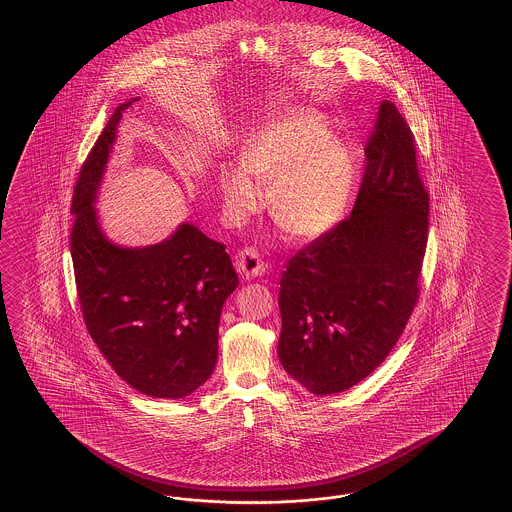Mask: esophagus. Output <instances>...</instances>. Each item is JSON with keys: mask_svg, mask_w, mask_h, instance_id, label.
I'll list each match as a JSON object with an SVG mask.
<instances>
[{"mask_svg": "<svg viewBox=\"0 0 512 512\" xmlns=\"http://www.w3.org/2000/svg\"><path fill=\"white\" fill-rule=\"evenodd\" d=\"M236 270L244 279L261 278L266 272V264L263 263L257 249L246 248L236 255Z\"/></svg>", "mask_w": 512, "mask_h": 512, "instance_id": "34e87169", "label": "esophagus"}]
</instances>
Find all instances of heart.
Masks as SVG:
<instances>
[{"label":"heart","instance_id":"obj_1","mask_svg":"<svg viewBox=\"0 0 512 512\" xmlns=\"http://www.w3.org/2000/svg\"><path fill=\"white\" fill-rule=\"evenodd\" d=\"M272 189V216L300 240H315L340 223L353 195L355 161L319 114L291 110L268 118L246 140L242 163L221 178L234 221L261 210Z\"/></svg>","mask_w":512,"mask_h":512}]
</instances>
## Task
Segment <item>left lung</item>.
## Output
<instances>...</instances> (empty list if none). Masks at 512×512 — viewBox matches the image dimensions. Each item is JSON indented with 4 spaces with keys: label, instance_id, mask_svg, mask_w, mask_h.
<instances>
[{
    "label": "left lung",
    "instance_id": "left-lung-1",
    "mask_svg": "<svg viewBox=\"0 0 512 512\" xmlns=\"http://www.w3.org/2000/svg\"><path fill=\"white\" fill-rule=\"evenodd\" d=\"M351 216L300 249L279 281L278 357L311 394L366 379L400 340L419 298L428 193L415 140L381 101Z\"/></svg>",
    "mask_w": 512,
    "mask_h": 512
}]
</instances>
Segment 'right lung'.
<instances>
[{"mask_svg":"<svg viewBox=\"0 0 512 512\" xmlns=\"http://www.w3.org/2000/svg\"><path fill=\"white\" fill-rule=\"evenodd\" d=\"M135 101L114 110L80 169L71 257L88 332L114 372L146 396L180 400L216 368L219 317L238 276L225 246L186 221L144 248L103 233L97 191L122 112Z\"/></svg>","mask_w":512,"mask_h":512,"instance_id":"obj_1","label":"right lung"}]
</instances>
